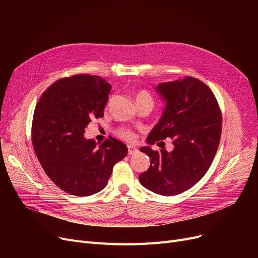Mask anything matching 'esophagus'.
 Returning <instances> with one entry per match:
<instances>
[{"instance_id": "34e87169", "label": "esophagus", "mask_w": 258, "mask_h": 258, "mask_svg": "<svg viewBox=\"0 0 258 258\" xmlns=\"http://www.w3.org/2000/svg\"><path fill=\"white\" fill-rule=\"evenodd\" d=\"M127 151H128V155H130V156L136 155V154H138V152H139L138 148L133 146V145H128V146H127Z\"/></svg>"}]
</instances>
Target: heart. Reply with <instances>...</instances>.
Masks as SVG:
<instances>
[{
	"mask_svg": "<svg viewBox=\"0 0 258 258\" xmlns=\"http://www.w3.org/2000/svg\"><path fill=\"white\" fill-rule=\"evenodd\" d=\"M137 99H151V100H153L151 94L146 92V91L138 92L137 96H136V100ZM119 135L122 138H124L125 140H128V141H133L135 139V134L132 131L127 130V128H121L119 131Z\"/></svg>",
	"mask_w": 258,
	"mask_h": 258,
	"instance_id": "1",
	"label": "heart"
}]
</instances>
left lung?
Returning <instances> with one entry per match:
<instances>
[{"instance_id": "1", "label": "left lung", "mask_w": 258, "mask_h": 258, "mask_svg": "<svg viewBox=\"0 0 258 258\" xmlns=\"http://www.w3.org/2000/svg\"><path fill=\"white\" fill-rule=\"evenodd\" d=\"M155 89L165 107L146 142L159 144L170 138L173 150L141 147L151 158V166L139 181L148 190L169 197L191 188L209 169L221 139L222 114L211 90L195 77L162 83Z\"/></svg>"}]
</instances>
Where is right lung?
<instances>
[{
    "label": "right lung",
    "mask_w": 258,
    "mask_h": 258,
    "mask_svg": "<svg viewBox=\"0 0 258 258\" xmlns=\"http://www.w3.org/2000/svg\"><path fill=\"white\" fill-rule=\"evenodd\" d=\"M111 89L100 76L74 75L55 81L35 106V155L51 181L72 196L102 190L114 165L127 155L126 145L113 137L99 145L85 137L91 120L103 117Z\"/></svg>",
    "instance_id": "right-lung-1"
}]
</instances>
